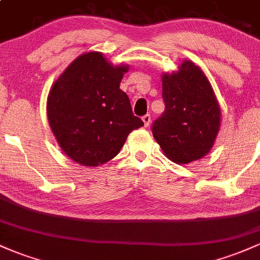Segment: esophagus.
<instances>
[{"instance_id":"obj_1","label":"esophagus","mask_w":260,"mask_h":260,"mask_svg":"<svg viewBox=\"0 0 260 260\" xmlns=\"http://www.w3.org/2000/svg\"><path fill=\"white\" fill-rule=\"evenodd\" d=\"M142 121H144L145 126H149L150 122H151V116H150V114H146V115L142 116Z\"/></svg>"}]
</instances>
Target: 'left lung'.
Listing matches in <instances>:
<instances>
[{"label": "left lung", "mask_w": 260, "mask_h": 260, "mask_svg": "<svg viewBox=\"0 0 260 260\" xmlns=\"http://www.w3.org/2000/svg\"><path fill=\"white\" fill-rule=\"evenodd\" d=\"M165 111L151 131L165 155L176 164H188L207 155L220 124V110L203 72L183 62L178 72L162 75Z\"/></svg>", "instance_id": "1"}]
</instances>
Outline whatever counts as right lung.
Masks as SVG:
<instances>
[{"label":"right lung","instance_id":"1","mask_svg":"<svg viewBox=\"0 0 260 260\" xmlns=\"http://www.w3.org/2000/svg\"><path fill=\"white\" fill-rule=\"evenodd\" d=\"M127 66L113 67L102 53L78 57L51 89L47 115L62 150L83 166L118 155L127 135L144 125L120 89Z\"/></svg>","mask_w":260,"mask_h":260}]
</instances>
